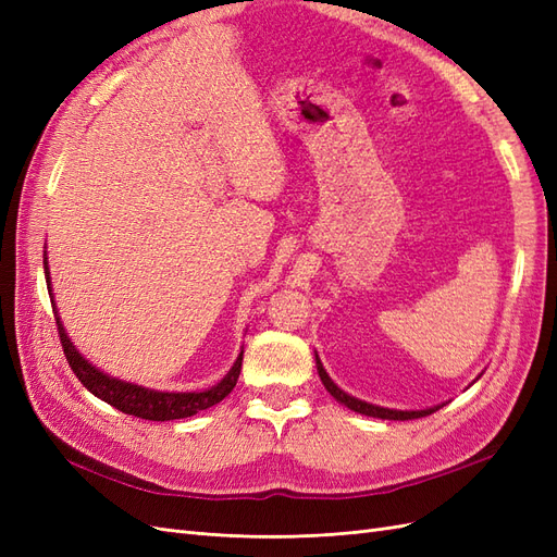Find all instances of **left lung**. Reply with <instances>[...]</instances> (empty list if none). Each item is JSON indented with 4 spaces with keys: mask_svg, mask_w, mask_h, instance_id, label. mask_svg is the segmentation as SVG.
Instances as JSON below:
<instances>
[{
    "mask_svg": "<svg viewBox=\"0 0 557 557\" xmlns=\"http://www.w3.org/2000/svg\"><path fill=\"white\" fill-rule=\"evenodd\" d=\"M315 367H318V376H320V381H323V385L327 387V393H330L334 399H339L342 404H346V407H348L350 411H358V413H362V416L383 418V420H416V418H423V416H430V413H434V411H440V407H434V409H423V411H393V409H381V407H374V404L360 401V399H356V397L346 395V393L342 391V387H336V383L327 376V372L323 369V364H320L318 356H315Z\"/></svg>",
    "mask_w": 557,
    "mask_h": 557,
    "instance_id": "1",
    "label": "left lung"
}]
</instances>
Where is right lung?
<instances>
[{
	"mask_svg": "<svg viewBox=\"0 0 557 557\" xmlns=\"http://www.w3.org/2000/svg\"><path fill=\"white\" fill-rule=\"evenodd\" d=\"M44 272H46V283L50 285L46 260H44ZM55 325H58V336H60V344H62V350L66 356V362H70L76 379L83 385H86L95 397L104 399L117 411H123V413L134 416V418L158 420V423L162 420V423H164V420H178V418L195 416L199 411L213 407V404L223 401L232 393V387L237 385V379L242 374L244 352L237 358V362H234V367L230 369L227 376L218 385H213L211 391H205V393H156V391H146V387H141V385L111 379V376L99 372V369H95L88 360H83L81 352L72 346L70 336L64 334V327L60 325L58 311H55Z\"/></svg>",
	"mask_w": 557,
	"mask_h": 557,
	"instance_id": "obj_1",
	"label": "right lung"
}]
</instances>
